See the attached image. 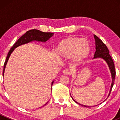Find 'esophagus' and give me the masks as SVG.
<instances>
[{
    "mask_svg": "<svg viewBox=\"0 0 120 120\" xmlns=\"http://www.w3.org/2000/svg\"><path fill=\"white\" fill-rule=\"evenodd\" d=\"M63 73L66 75H70L71 74V71L69 68H66L63 71Z\"/></svg>",
    "mask_w": 120,
    "mask_h": 120,
    "instance_id": "obj_1",
    "label": "esophagus"
}]
</instances>
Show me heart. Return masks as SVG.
<instances>
[{"label":"heart","mask_w":120,"mask_h":120,"mask_svg":"<svg viewBox=\"0 0 120 120\" xmlns=\"http://www.w3.org/2000/svg\"><path fill=\"white\" fill-rule=\"evenodd\" d=\"M89 50L87 40L77 38H69L61 41L58 45L57 52L60 55L68 57L71 56L77 60L86 57Z\"/></svg>","instance_id":"obj_1"}]
</instances>
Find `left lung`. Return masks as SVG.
I'll list each match as a JSON object with an SVG mask.
<instances>
[{
    "instance_id": "left-lung-1",
    "label": "left lung",
    "mask_w": 120,
    "mask_h": 120,
    "mask_svg": "<svg viewBox=\"0 0 120 120\" xmlns=\"http://www.w3.org/2000/svg\"><path fill=\"white\" fill-rule=\"evenodd\" d=\"M94 38L95 39V45H96V51L95 52V55H94V57L93 59H96V58H101V59H104L105 61H106L107 64H108L110 70L111 74H112V85H111L110 90V93L109 94V96L110 94L111 91L112 86H113L114 82L115 80V77H116V70H115V67H114V64L113 60H112V57L110 55L109 51L108 48H107L106 45L101 41V39L98 38L97 36L94 35ZM72 98V97H71ZM74 100V99H73ZM75 101V100H74ZM75 101L77 103H78ZM80 105L81 106H84V107H89V106H85V105Z\"/></svg>"
}]
</instances>
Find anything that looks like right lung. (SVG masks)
<instances>
[{
  "label": "right lung",
  "instance_id": "right-lung-1",
  "mask_svg": "<svg viewBox=\"0 0 120 120\" xmlns=\"http://www.w3.org/2000/svg\"><path fill=\"white\" fill-rule=\"evenodd\" d=\"M54 34L52 33V32H42V31H39L38 30H31L30 31H28L25 34L20 38L19 39L17 40L16 42L14 44V45L12 46L10 50L8 52V56H7L6 59L4 62V67H3V75H4V70H5L6 66L7 64L8 59L10 57V56L13 52L14 49L17 48L19 46L21 45L25 44V43H29L30 42H32L34 41H39V42H45L53 35ZM53 81L52 82V86Z\"/></svg>",
  "mask_w": 120,
  "mask_h": 120
}]
</instances>
